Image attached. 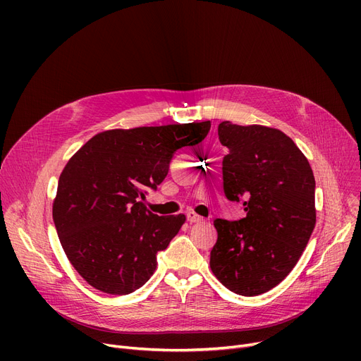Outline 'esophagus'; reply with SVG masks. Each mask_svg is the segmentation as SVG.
<instances>
[{"mask_svg": "<svg viewBox=\"0 0 361 361\" xmlns=\"http://www.w3.org/2000/svg\"><path fill=\"white\" fill-rule=\"evenodd\" d=\"M187 221L190 222V224H193V222H200V221H203V218L202 216H199V215H196L195 212H187Z\"/></svg>", "mask_w": 361, "mask_h": 361, "instance_id": "34e87169", "label": "esophagus"}]
</instances>
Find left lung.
Segmentation results:
<instances>
[{
  "instance_id": "8db88e82",
  "label": "left lung",
  "mask_w": 361,
  "mask_h": 361,
  "mask_svg": "<svg viewBox=\"0 0 361 361\" xmlns=\"http://www.w3.org/2000/svg\"><path fill=\"white\" fill-rule=\"evenodd\" d=\"M218 136L224 193L247 212L215 219L211 269L230 291L259 295L286 278L306 249L316 224L314 177L309 161L282 131L222 121Z\"/></svg>"
}]
</instances>
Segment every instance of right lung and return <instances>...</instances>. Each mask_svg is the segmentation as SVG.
I'll use <instances>...</instances> for the list:
<instances>
[{
  "instance_id": "right-lung-1",
  "label": "right lung",
  "mask_w": 361,
  "mask_h": 361,
  "mask_svg": "<svg viewBox=\"0 0 361 361\" xmlns=\"http://www.w3.org/2000/svg\"><path fill=\"white\" fill-rule=\"evenodd\" d=\"M209 130L211 121L108 130L67 162L52 219L70 263L89 286L126 295L154 275L158 252L185 216L155 215L142 200L164 181L176 152L199 145Z\"/></svg>"
}]
</instances>
